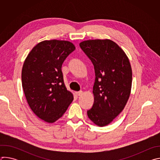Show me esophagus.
I'll return each mask as SVG.
<instances>
[{"instance_id": "34e87169", "label": "esophagus", "mask_w": 160, "mask_h": 160, "mask_svg": "<svg viewBox=\"0 0 160 160\" xmlns=\"http://www.w3.org/2000/svg\"><path fill=\"white\" fill-rule=\"evenodd\" d=\"M82 93H83L82 91H78V92H75L76 95H77V96H81V95L82 94Z\"/></svg>"}]
</instances>
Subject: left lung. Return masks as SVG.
<instances>
[{
	"label": "left lung",
	"mask_w": 160,
	"mask_h": 160,
	"mask_svg": "<svg viewBox=\"0 0 160 160\" xmlns=\"http://www.w3.org/2000/svg\"><path fill=\"white\" fill-rule=\"evenodd\" d=\"M80 47L92 61L95 71L94 96L87 115L96 125L110 123L122 111L129 98L132 73L128 57L111 40H89Z\"/></svg>",
	"instance_id": "8db88e82"
}]
</instances>
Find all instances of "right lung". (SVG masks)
Masks as SVG:
<instances>
[{
    "label": "right lung",
    "instance_id": "obj_1",
    "mask_svg": "<svg viewBox=\"0 0 160 160\" xmlns=\"http://www.w3.org/2000/svg\"><path fill=\"white\" fill-rule=\"evenodd\" d=\"M75 49L70 42L45 40L32 49L22 66V86L28 104L45 122L60 118L73 100L64 85L61 67Z\"/></svg>",
    "mask_w": 160,
    "mask_h": 160
}]
</instances>
